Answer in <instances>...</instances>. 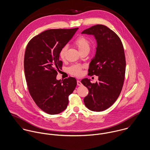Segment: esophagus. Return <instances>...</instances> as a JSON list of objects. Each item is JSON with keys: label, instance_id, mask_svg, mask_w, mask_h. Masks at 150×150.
<instances>
[{"label": "esophagus", "instance_id": "obj_1", "mask_svg": "<svg viewBox=\"0 0 150 150\" xmlns=\"http://www.w3.org/2000/svg\"><path fill=\"white\" fill-rule=\"evenodd\" d=\"M77 84H78V86H82V85L81 82L79 81H77Z\"/></svg>", "mask_w": 150, "mask_h": 150}]
</instances>
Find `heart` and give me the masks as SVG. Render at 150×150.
Returning <instances> with one entry per match:
<instances>
[{
    "instance_id": "heart-1",
    "label": "heart",
    "mask_w": 150,
    "mask_h": 150,
    "mask_svg": "<svg viewBox=\"0 0 150 150\" xmlns=\"http://www.w3.org/2000/svg\"><path fill=\"white\" fill-rule=\"evenodd\" d=\"M74 44L78 48L80 52L86 50H89L90 47V41L83 36H79L74 41ZM67 50V46H64L60 50L59 56L62 59H64ZM82 69L83 66L81 65H73L69 67L68 70L70 74L74 76H79L82 74Z\"/></svg>"
}]
</instances>
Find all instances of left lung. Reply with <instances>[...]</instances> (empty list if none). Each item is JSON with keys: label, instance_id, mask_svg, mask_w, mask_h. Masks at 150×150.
<instances>
[{"label": "left lung", "instance_id": "1", "mask_svg": "<svg viewBox=\"0 0 150 150\" xmlns=\"http://www.w3.org/2000/svg\"><path fill=\"white\" fill-rule=\"evenodd\" d=\"M82 34L93 35L97 40L96 53L88 74L98 76L96 83L87 78L81 81L88 90L84 103L92 111L102 112L116 102L122 90L126 67L123 45L116 34L103 25H94Z\"/></svg>", "mask_w": 150, "mask_h": 150}]
</instances>
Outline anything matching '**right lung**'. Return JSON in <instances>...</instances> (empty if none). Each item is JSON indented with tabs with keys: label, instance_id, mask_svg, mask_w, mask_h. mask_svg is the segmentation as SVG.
I'll use <instances>...</instances> for the list:
<instances>
[{
	"label": "right lung",
	"instance_id": "right-lung-1",
	"mask_svg": "<svg viewBox=\"0 0 150 150\" xmlns=\"http://www.w3.org/2000/svg\"><path fill=\"white\" fill-rule=\"evenodd\" d=\"M78 28L50 29L28 42L24 57V71L29 93L36 105L50 115H57L67 108L68 96L76 86V79L69 77L57 80L63 65L59 52Z\"/></svg>",
	"mask_w": 150,
	"mask_h": 150
}]
</instances>
